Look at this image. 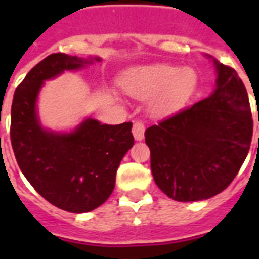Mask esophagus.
<instances>
[{
  "mask_svg": "<svg viewBox=\"0 0 259 259\" xmlns=\"http://www.w3.org/2000/svg\"><path fill=\"white\" fill-rule=\"evenodd\" d=\"M133 136L136 141H142L145 136V126L142 122H134L133 125Z\"/></svg>",
  "mask_w": 259,
  "mask_h": 259,
  "instance_id": "obj_1",
  "label": "esophagus"
}]
</instances>
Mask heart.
Segmentation results:
<instances>
[{
    "label": "heart",
    "mask_w": 259,
    "mask_h": 259,
    "mask_svg": "<svg viewBox=\"0 0 259 259\" xmlns=\"http://www.w3.org/2000/svg\"><path fill=\"white\" fill-rule=\"evenodd\" d=\"M121 86L136 99H149V113L169 117L183 109L197 86L196 72L168 64L134 67L123 75Z\"/></svg>",
    "instance_id": "obj_1"
}]
</instances>
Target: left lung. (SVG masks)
<instances>
[{"label":"left lung","instance_id":"8db88e82","mask_svg":"<svg viewBox=\"0 0 259 259\" xmlns=\"http://www.w3.org/2000/svg\"><path fill=\"white\" fill-rule=\"evenodd\" d=\"M205 56L217 72L209 97L145 130L154 183L184 203L225 191L241 169L253 136L245 84L233 68Z\"/></svg>","mask_w":259,"mask_h":259}]
</instances>
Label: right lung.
<instances>
[{"label":"right lung","mask_w":259,"mask_h":259,"mask_svg":"<svg viewBox=\"0 0 259 259\" xmlns=\"http://www.w3.org/2000/svg\"><path fill=\"white\" fill-rule=\"evenodd\" d=\"M101 60L50 55L28 72L12 103L10 141L20 169L46 200L68 212H90L109 199L121 160L134 145L133 123L106 125L86 117L70 132L48 129L38 95L47 80Z\"/></svg>","instance_id":"1"}]
</instances>
